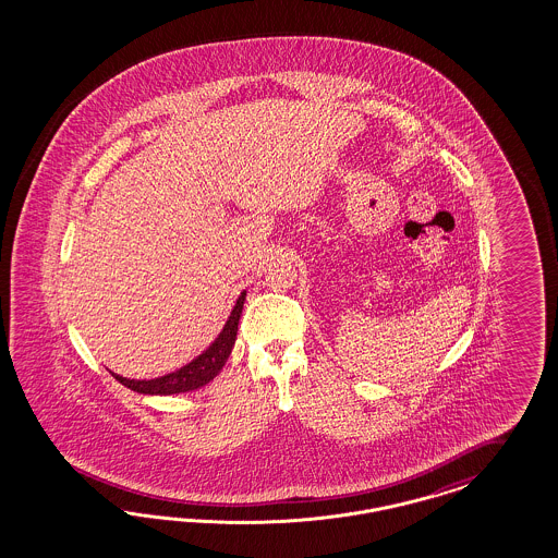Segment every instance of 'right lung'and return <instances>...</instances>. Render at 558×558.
<instances>
[{
    "label": "right lung",
    "mask_w": 558,
    "mask_h": 558,
    "mask_svg": "<svg viewBox=\"0 0 558 558\" xmlns=\"http://www.w3.org/2000/svg\"><path fill=\"white\" fill-rule=\"evenodd\" d=\"M245 294H247L245 290L239 294L229 319L225 322V327L220 329L215 341L204 350L203 354H198L192 362H187L186 366L163 374V376H157V378H149V380L147 378H138V380L126 378L117 372H112V376L126 389L135 390L141 395H178V392H187V390L201 389L204 385H208L222 371L227 357L235 345L236 329H239Z\"/></svg>",
    "instance_id": "1"
}]
</instances>
